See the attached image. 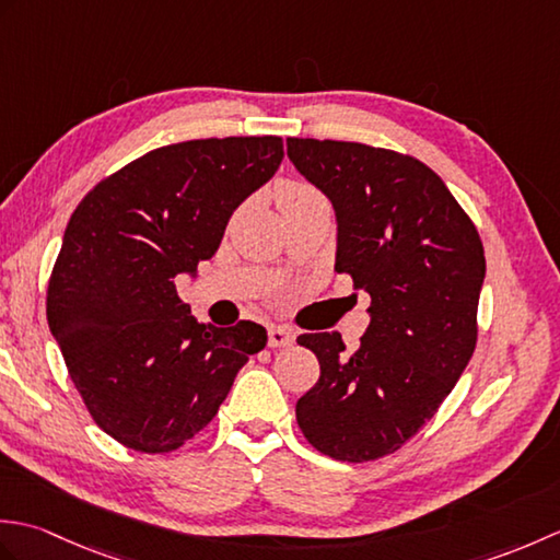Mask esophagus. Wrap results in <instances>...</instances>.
<instances>
[{"label": "esophagus", "instance_id": "obj_1", "mask_svg": "<svg viewBox=\"0 0 560 560\" xmlns=\"http://www.w3.org/2000/svg\"><path fill=\"white\" fill-rule=\"evenodd\" d=\"M267 335H269V347H271V349L291 347L293 339H295L293 329L283 327V325H271V327H269V331H267Z\"/></svg>", "mask_w": 560, "mask_h": 560}]
</instances>
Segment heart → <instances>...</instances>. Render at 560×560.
Segmentation results:
<instances>
[{"label": "heart", "mask_w": 560, "mask_h": 560, "mask_svg": "<svg viewBox=\"0 0 560 560\" xmlns=\"http://www.w3.org/2000/svg\"><path fill=\"white\" fill-rule=\"evenodd\" d=\"M319 197H323V192H319L315 185L303 183V180H287L277 187V205L281 211Z\"/></svg>", "instance_id": "heart-1"}]
</instances>
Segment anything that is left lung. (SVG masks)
<instances>
[{
  "label": "left lung",
  "mask_w": 560,
  "mask_h": 560,
  "mask_svg": "<svg viewBox=\"0 0 560 560\" xmlns=\"http://www.w3.org/2000/svg\"><path fill=\"white\" fill-rule=\"evenodd\" d=\"M287 147L335 205L337 271L371 295L355 351L339 331L299 337L317 355L319 380L295 419L331 459H380L433 419L477 349L481 237L419 159L359 141L289 137Z\"/></svg>",
  "instance_id": "left-lung-1"
}]
</instances>
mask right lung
Instances as JSON below:
<instances>
[{"label":"right lung","instance_id":"1","mask_svg":"<svg viewBox=\"0 0 560 560\" xmlns=\"http://www.w3.org/2000/svg\"><path fill=\"white\" fill-rule=\"evenodd\" d=\"M281 137L153 149L79 201L47 283V325L91 419L161 455L195 438L267 329L189 315L177 273L211 259L231 213L277 173Z\"/></svg>","mask_w":560,"mask_h":560}]
</instances>
